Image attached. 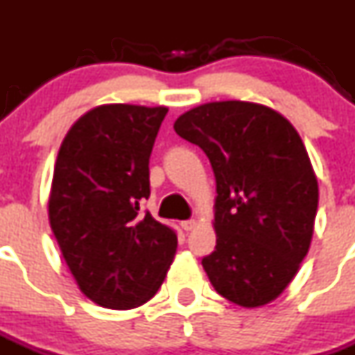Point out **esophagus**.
<instances>
[{
	"label": "esophagus",
	"mask_w": 355,
	"mask_h": 355,
	"mask_svg": "<svg viewBox=\"0 0 355 355\" xmlns=\"http://www.w3.org/2000/svg\"><path fill=\"white\" fill-rule=\"evenodd\" d=\"M180 225H182L184 231H193L196 227V220H184Z\"/></svg>",
	"instance_id": "1"
}]
</instances>
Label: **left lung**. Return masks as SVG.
I'll list each match as a JSON object with an SVG mask.
<instances>
[{
  "instance_id": "obj_1",
  "label": "left lung",
  "mask_w": 355,
  "mask_h": 355,
  "mask_svg": "<svg viewBox=\"0 0 355 355\" xmlns=\"http://www.w3.org/2000/svg\"><path fill=\"white\" fill-rule=\"evenodd\" d=\"M202 148L216 178V247L202 258L214 291L240 306L284 293L309 252L318 180L284 115L243 101L207 103L175 122Z\"/></svg>"
}]
</instances>
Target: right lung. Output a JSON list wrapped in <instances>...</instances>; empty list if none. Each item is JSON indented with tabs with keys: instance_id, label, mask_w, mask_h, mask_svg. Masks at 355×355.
Wrapping results in <instances>:
<instances>
[{
	"instance_id": "obj_1",
	"label": "right lung",
	"mask_w": 355,
	"mask_h": 355,
	"mask_svg": "<svg viewBox=\"0 0 355 355\" xmlns=\"http://www.w3.org/2000/svg\"><path fill=\"white\" fill-rule=\"evenodd\" d=\"M168 108L103 104L70 128L53 169L49 218L85 296L126 311L157 294L177 234L141 202L150 196V155Z\"/></svg>"
}]
</instances>
